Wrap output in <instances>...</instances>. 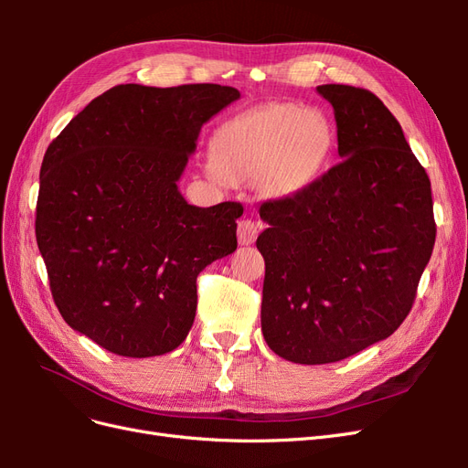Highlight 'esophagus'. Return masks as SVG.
Returning <instances> with one entry per match:
<instances>
[{
	"label": "esophagus",
	"instance_id": "obj_1",
	"mask_svg": "<svg viewBox=\"0 0 468 468\" xmlns=\"http://www.w3.org/2000/svg\"><path fill=\"white\" fill-rule=\"evenodd\" d=\"M261 230V226L258 222H253L251 218H244L238 222V242L242 246H250L256 242V238Z\"/></svg>",
	"mask_w": 468,
	"mask_h": 468
}]
</instances>
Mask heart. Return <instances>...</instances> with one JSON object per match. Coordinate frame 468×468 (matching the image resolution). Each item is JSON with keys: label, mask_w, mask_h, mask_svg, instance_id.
<instances>
[{"label": "heart", "mask_w": 468, "mask_h": 468, "mask_svg": "<svg viewBox=\"0 0 468 468\" xmlns=\"http://www.w3.org/2000/svg\"><path fill=\"white\" fill-rule=\"evenodd\" d=\"M334 131L318 111L273 103L244 112L212 136V165L232 183L256 181L287 197L313 183L332 150Z\"/></svg>", "instance_id": "heart-1"}]
</instances>
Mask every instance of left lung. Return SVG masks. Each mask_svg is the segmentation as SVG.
<instances>
[{
	"label": "left lung",
	"mask_w": 468,
	"mask_h": 468,
	"mask_svg": "<svg viewBox=\"0 0 468 468\" xmlns=\"http://www.w3.org/2000/svg\"><path fill=\"white\" fill-rule=\"evenodd\" d=\"M342 162L263 203L261 332L279 357L335 363L399 330L416 299L435 222L426 169L377 95L328 83Z\"/></svg>",
	"instance_id": "8db88e82"
}]
</instances>
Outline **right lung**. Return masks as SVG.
I'll return each instance as SVG.
<instances>
[{"mask_svg": "<svg viewBox=\"0 0 468 468\" xmlns=\"http://www.w3.org/2000/svg\"><path fill=\"white\" fill-rule=\"evenodd\" d=\"M236 99L218 83H126L52 140L35 232L69 328L122 357L164 356L187 337L197 275L236 250L244 207H193L177 181L203 124Z\"/></svg>", "mask_w": 468, "mask_h": 468, "instance_id": "obj_1", "label": "right lung"}]
</instances>
